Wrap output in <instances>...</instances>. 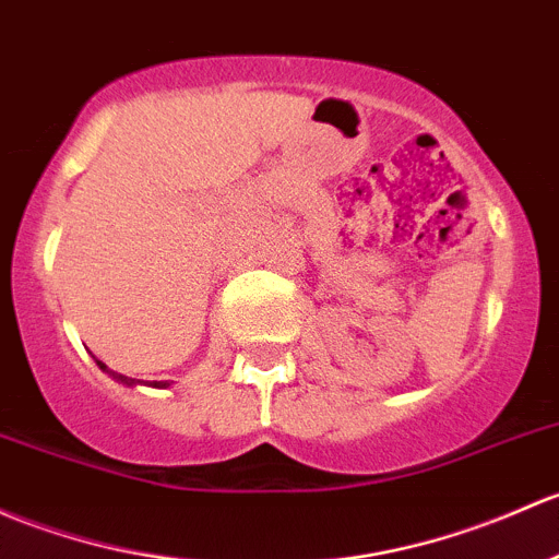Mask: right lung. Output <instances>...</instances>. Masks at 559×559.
Masks as SVG:
<instances>
[{"label":"right lung","mask_w":559,"mask_h":559,"mask_svg":"<svg viewBox=\"0 0 559 559\" xmlns=\"http://www.w3.org/2000/svg\"><path fill=\"white\" fill-rule=\"evenodd\" d=\"M98 364V367H102L104 369V372H109L111 374V378H115L117 380V383H126V385H133V380L131 378H126V374H117V372H111V369H107V364H104V361H96ZM152 385H155V388H166L168 383H160V380H155V383H152Z\"/></svg>","instance_id":"add662e5"}]
</instances>
